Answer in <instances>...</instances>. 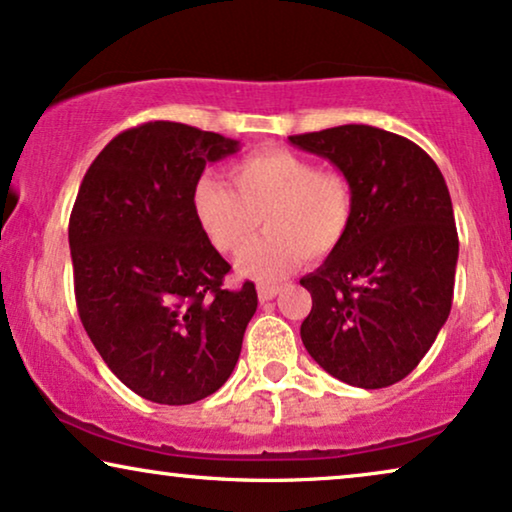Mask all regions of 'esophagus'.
Instances as JSON below:
<instances>
[{
    "label": "esophagus",
    "instance_id": "1",
    "mask_svg": "<svg viewBox=\"0 0 512 512\" xmlns=\"http://www.w3.org/2000/svg\"><path fill=\"white\" fill-rule=\"evenodd\" d=\"M256 291H258V300H261V303H265V300H272V298L277 296L279 286L277 284H270V282H258Z\"/></svg>",
    "mask_w": 512,
    "mask_h": 512
}]
</instances>
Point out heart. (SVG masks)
<instances>
[{
	"label": "heart",
	"instance_id": "b5f03b06",
	"mask_svg": "<svg viewBox=\"0 0 512 512\" xmlns=\"http://www.w3.org/2000/svg\"><path fill=\"white\" fill-rule=\"evenodd\" d=\"M235 191L209 177L193 186V214L216 251L240 256L258 228L268 233L242 256L240 270L279 277L300 261L333 254L352 228L354 191L345 174L319 170L289 149L251 151L230 165Z\"/></svg>",
	"mask_w": 512,
	"mask_h": 512
}]
</instances>
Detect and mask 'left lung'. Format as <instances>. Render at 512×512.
I'll return each mask as SVG.
<instances>
[{
	"label": "left lung",
	"instance_id": "obj_1",
	"mask_svg": "<svg viewBox=\"0 0 512 512\" xmlns=\"http://www.w3.org/2000/svg\"><path fill=\"white\" fill-rule=\"evenodd\" d=\"M289 139L331 160L354 191L345 242L300 279L312 296L303 345L352 387L401 382L450 317L459 237L443 174L415 142L373 125Z\"/></svg>",
	"mask_w": 512,
	"mask_h": 512
}]
</instances>
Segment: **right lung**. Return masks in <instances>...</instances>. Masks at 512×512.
<instances>
[{"label": "right lung", "mask_w": 512, "mask_h": 512, "mask_svg": "<svg viewBox=\"0 0 512 512\" xmlns=\"http://www.w3.org/2000/svg\"><path fill=\"white\" fill-rule=\"evenodd\" d=\"M237 146L193 125L142 123L104 146L76 195L69 249L81 324L146 401L207 398L240 359L256 286H223L230 265L193 214L205 165Z\"/></svg>", "instance_id": "add662e5"}]
</instances>
